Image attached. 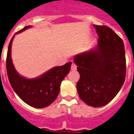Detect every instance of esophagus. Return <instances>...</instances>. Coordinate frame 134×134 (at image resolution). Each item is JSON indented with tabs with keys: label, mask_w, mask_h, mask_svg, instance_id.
<instances>
[{
	"label": "esophagus",
	"mask_w": 134,
	"mask_h": 134,
	"mask_svg": "<svg viewBox=\"0 0 134 134\" xmlns=\"http://www.w3.org/2000/svg\"><path fill=\"white\" fill-rule=\"evenodd\" d=\"M77 70V66H76V64L74 63L72 64V65H71V70Z\"/></svg>",
	"instance_id": "obj_1"
}]
</instances>
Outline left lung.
<instances>
[{"instance_id":"left-lung-1","label":"left lung","mask_w":134,"mask_h":134,"mask_svg":"<svg viewBox=\"0 0 134 134\" xmlns=\"http://www.w3.org/2000/svg\"><path fill=\"white\" fill-rule=\"evenodd\" d=\"M98 46L74 57L80 74L77 90L80 98L92 107L106 105L122 86L126 75L123 42L106 25H94Z\"/></svg>"}]
</instances>
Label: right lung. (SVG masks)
Here are the masks:
<instances>
[{"label": "right lung", "mask_w": 134, "mask_h": 134, "mask_svg": "<svg viewBox=\"0 0 134 134\" xmlns=\"http://www.w3.org/2000/svg\"><path fill=\"white\" fill-rule=\"evenodd\" d=\"M31 27L30 25L25 26L16 34ZM14 37V36L10 41L6 56V71L10 84L20 98L28 105L38 109L47 107L58 97L61 83L70 70L72 62L53 67L36 79L23 78L15 70L11 57V48Z\"/></svg>", "instance_id": "add662e5"}]
</instances>
